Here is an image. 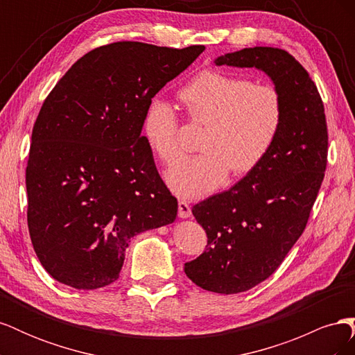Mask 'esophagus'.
Instances as JSON below:
<instances>
[{
    "instance_id": "esophagus-1",
    "label": "esophagus",
    "mask_w": 355,
    "mask_h": 355,
    "mask_svg": "<svg viewBox=\"0 0 355 355\" xmlns=\"http://www.w3.org/2000/svg\"><path fill=\"white\" fill-rule=\"evenodd\" d=\"M178 214L179 218L185 219V218H189L191 216V206L188 201H179V206H178Z\"/></svg>"
}]
</instances>
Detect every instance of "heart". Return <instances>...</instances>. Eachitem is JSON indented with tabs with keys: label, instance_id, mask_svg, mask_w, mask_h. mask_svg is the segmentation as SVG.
<instances>
[{
	"label": "heart",
	"instance_id": "1",
	"mask_svg": "<svg viewBox=\"0 0 355 355\" xmlns=\"http://www.w3.org/2000/svg\"><path fill=\"white\" fill-rule=\"evenodd\" d=\"M191 120L206 123L200 137L201 154L182 157L166 180L185 198L210 194L235 176L250 173L271 153L284 120V103L272 85L222 71L206 69L179 90ZM142 136L164 163L179 155L178 116L166 99L154 98L142 120Z\"/></svg>",
	"mask_w": 355,
	"mask_h": 355
}]
</instances>
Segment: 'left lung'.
Listing matches in <instances>:
<instances>
[{"instance_id": "1", "label": "left lung", "mask_w": 355, "mask_h": 355, "mask_svg": "<svg viewBox=\"0 0 355 355\" xmlns=\"http://www.w3.org/2000/svg\"><path fill=\"white\" fill-rule=\"evenodd\" d=\"M214 65L254 68L280 92L284 120L271 153L228 191L192 207L207 245L185 263L191 282L234 295L266 280L302 235L327 164L324 106L314 81L287 51L243 49Z\"/></svg>"}]
</instances>
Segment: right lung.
Masks as SVG:
<instances>
[{
  "label": "right lung",
  "instance_id": "add662e5",
  "mask_svg": "<svg viewBox=\"0 0 355 355\" xmlns=\"http://www.w3.org/2000/svg\"><path fill=\"white\" fill-rule=\"evenodd\" d=\"M204 46L120 41L89 51L63 75L32 128L28 228L44 270L67 286L114 283L135 235L176 219L142 136L148 103Z\"/></svg>",
  "mask_w": 355,
  "mask_h": 355
}]
</instances>
